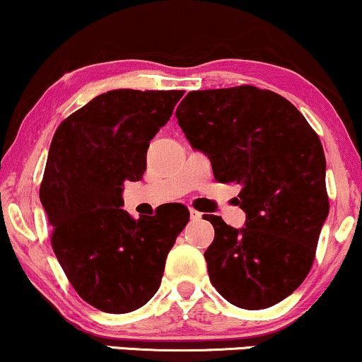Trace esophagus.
Returning <instances> with one entry per match:
<instances>
[{
  "label": "esophagus",
  "mask_w": 362,
  "mask_h": 362,
  "mask_svg": "<svg viewBox=\"0 0 362 362\" xmlns=\"http://www.w3.org/2000/svg\"><path fill=\"white\" fill-rule=\"evenodd\" d=\"M189 218H192V221H200L202 214L197 212V210H194V209H189Z\"/></svg>",
  "instance_id": "34e87169"
}]
</instances>
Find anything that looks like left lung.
Returning <instances> with one entry per match:
<instances>
[{
    "instance_id": "obj_1",
    "label": "left lung",
    "mask_w": 362,
    "mask_h": 362,
    "mask_svg": "<svg viewBox=\"0 0 362 362\" xmlns=\"http://www.w3.org/2000/svg\"><path fill=\"white\" fill-rule=\"evenodd\" d=\"M176 117L215 180L241 185L245 227L205 217L215 229L210 282L243 310L274 306L310 274L328 217L322 141L289 100L251 85L189 92Z\"/></svg>"
}]
</instances>
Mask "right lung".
Returning <instances> with one entry per match:
<instances>
[{
    "label": "right lung",
    "mask_w": 362,
    "mask_h": 362,
    "mask_svg": "<svg viewBox=\"0 0 362 362\" xmlns=\"http://www.w3.org/2000/svg\"><path fill=\"white\" fill-rule=\"evenodd\" d=\"M181 97L182 90H109L52 136L40 185L52 250L80 298L100 311L121 315L152 299L189 221L182 205L140 218L121 209L123 182L141 180L150 140Z\"/></svg>",
    "instance_id": "add662e5"
}]
</instances>
